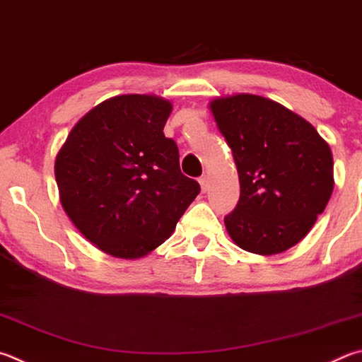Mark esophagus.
Segmentation results:
<instances>
[{"label":"esophagus","instance_id":"34e87169","mask_svg":"<svg viewBox=\"0 0 362 362\" xmlns=\"http://www.w3.org/2000/svg\"><path fill=\"white\" fill-rule=\"evenodd\" d=\"M199 183H201L202 192L206 193L207 189H209V177H207V175H202V177H199Z\"/></svg>","mask_w":362,"mask_h":362}]
</instances>
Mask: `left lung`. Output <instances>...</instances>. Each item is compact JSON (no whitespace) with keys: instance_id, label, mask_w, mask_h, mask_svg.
<instances>
[{"instance_id":"1","label":"left lung","mask_w":362,"mask_h":362,"mask_svg":"<svg viewBox=\"0 0 362 362\" xmlns=\"http://www.w3.org/2000/svg\"><path fill=\"white\" fill-rule=\"evenodd\" d=\"M210 109L239 174V202L225 216L231 239L267 256L294 247L332 194L329 146L307 120L267 98H216Z\"/></svg>"}]
</instances>
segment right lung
I'll list each match as a JSON object with an SVG mask.
<instances>
[{"label":"right lung","instance_id":"obj_1","mask_svg":"<svg viewBox=\"0 0 362 362\" xmlns=\"http://www.w3.org/2000/svg\"><path fill=\"white\" fill-rule=\"evenodd\" d=\"M170 110L158 96L110 98L76 123L57 155L64 212L117 258H141L161 245L201 192L163 133Z\"/></svg>","mask_w":362,"mask_h":362}]
</instances>
